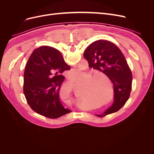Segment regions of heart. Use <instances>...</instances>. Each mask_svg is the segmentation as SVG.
I'll return each instance as SVG.
<instances>
[{
    "label": "heart",
    "instance_id": "b5f03b06",
    "mask_svg": "<svg viewBox=\"0 0 154 154\" xmlns=\"http://www.w3.org/2000/svg\"><path fill=\"white\" fill-rule=\"evenodd\" d=\"M84 74L85 72L79 70H76L70 73L69 78L73 83H78ZM88 85L90 86L88 87V91L83 92L82 94L83 99L80 100L81 103L85 101L86 99H89L96 104L99 103L98 108L106 105L107 103L106 101H105L103 103L102 101L108 98L109 92L103 80L99 78H96L94 80H92L88 82ZM101 102L102 103L100 104L99 103Z\"/></svg>",
    "mask_w": 154,
    "mask_h": 154
}]
</instances>
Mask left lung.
I'll use <instances>...</instances> for the list:
<instances>
[{
	"label": "left lung",
	"mask_w": 154,
	"mask_h": 154,
	"mask_svg": "<svg viewBox=\"0 0 154 154\" xmlns=\"http://www.w3.org/2000/svg\"><path fill=\"white\" fill-rule=\"evenodd\" d=\"M83 57L90 68L103 73L114 84V101L102 117L116 112L125 105L132 89V74L122 51L111 42L100 40L92 43L85 49Z\"/></svg>",
	"instance_id": "8db88e82"
}]
</instances>
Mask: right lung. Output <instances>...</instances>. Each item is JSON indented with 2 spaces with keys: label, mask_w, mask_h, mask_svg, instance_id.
I'll use <instances>...</instances> for the list:
<instances>
[{
  "label": "right lung",
  "mask_w": 154,
  "mask_h": 154,
  "mask_svg": "<svg viewBox=\"0 0 154 154\" xmlns=\"http://www.w3.org/2000/svg\"><path fill=\"white\" fill-rule=\"evenodd\" d=\"M70 69L57 49L42 46L33 51L24 74V93L32 110L51 119L71 112L64 108L59 98L65 80L62 73Z\"/></svg>",
  "instance_id": "add662e5"
}]
</instances>
